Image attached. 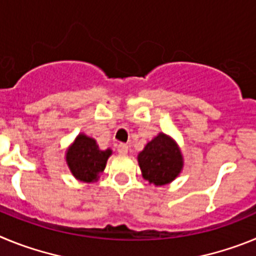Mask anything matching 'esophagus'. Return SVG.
<instances>
[{
  "label": "esophagus",
  "instance_id": "34e87169",
  "mask_svg": "<svg viewBox=\"0 0 256 256\" xmlns=\"http://www.w3.org/2000/svg\"><path fill=\"white\" fill-rule=\"evenodd\" d=\"M118 154H120V155H126V154H128V146H126V144H118Z\"/></svg>",
  "mask_w": 256,
  "mask_h": 256
}]
</instances>
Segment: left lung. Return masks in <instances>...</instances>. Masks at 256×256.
<instances>
[{
	"instance_id": "8db88e82",
	"label": "left lung",
	"mask_w": 256,
	"mask_h": 256,
	"mask_svg": "<svg viewBox=\"0 0 256 256\" xmlns=\"http://www.w3.org/2000/svg\"><path fill=\"white\" fill-rule=\"evenodd\" d=\"M142 177L155 186H164L178 177L183 168V156L172 137L159 133L138 154Z\"/></svg>"
}]
</instances>
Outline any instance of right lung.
Returning <instances> with one entry per match:
<instances>
[{
	"label": "right lung",
	"instance_id": "add662e5",
	"mask_svg": "<svg viewBox=\"0 0 256 256\" xmlns=\"http://www.w3.org/2000/svg\"><path fill=\"white\" fill-rule=\"evenodd\" d=\"M112 150H100L96 140L88 136L78 134L73 144L66 151V162L70 172L78 180L94 182L106 166Z\"/></svg>",
	"mask_w": 256,
	"mask_h": 256
}]
</instances>
